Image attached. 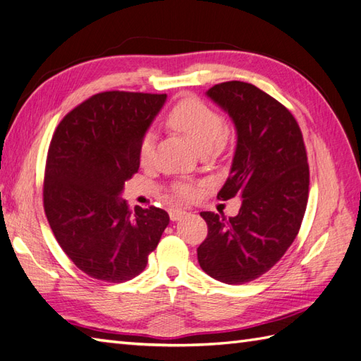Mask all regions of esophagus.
I'll use <instances>...</instances> for the list:
<instances>
[{
    "label": "esophagus",
    "instance_id": "1",
    "mask_svg": "<svg viewBox=\"0 0 361 361\" xmlns=\"http://www.w3.org/2000/svg\"><path fill=\"white\" fill-rule=\"evenodd\" d=\"M183 215H186V211H184V209H171L169 211V216L172 221H178Z\"/></svg>",
    "mask_w": 361,
    "mask_h": 361
}]
</instances>
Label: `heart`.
Here are the masks:
<instances>
[{"mask_svg":"<svg viewBox=\"0 0 361 361\" xmlns=\"http://www.w3.org/2000/svg\"><path fill=\"white\" fill-rule=\"evenodd\" d=\"M167 123L173 130L188 137L201 152H219L229 141V130L224 126L221 114L197 98L183 99L175 104L167 115ZM154 154L155 135L152 132H146L138 149L141 166L152 163ZM171 190L173 197L180 201L190 200L195 195L194 184L189 181H175Z\"/></svg>","mask_w":361,"mask_h":361,"instance_id":"1","label":"heart"}]
</instances>
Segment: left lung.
Returning a JSON list of instances; mask_svg holds the SVG:
<instances>
[{
    "instance_id": "1",
    "label": "left lung",
    "mask_w": 361,
    "mask_h": 361,
    "mask_svg": "<svg viewBox=\"0 0 361 361\" xmlns=\"http://www.w3.org/2000/svg\"><path fill=\"white\" fill-rule=\"evenodd\" d=\"M237 128V150L219 200L243 198L238 215L201 212L207 237L197 249L207 275L245 284L280 262L298 235L309 195V164L289 109L262 89L226 81L207 90Z\"/></svg>"
}]
</instances>
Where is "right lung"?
<instances>
[{"label": "right lung", "mask_w": 361, "mask_h": 361, "mask_svg": "<svg viewBox=\"0 0 361 361\" xmlns=\"http://www.w3.org/2000/svg\"><path fill=\"white\" fill-rule=\"evenodd\" d=\"M166 94L109 90L92 95L56 126L47 150L43 204L64 254L80 271L107 283L145 271L169 215L118 195L138 172L141 138Z\"/></svg>", "instance_id": "obj_1"}]
</instances>
